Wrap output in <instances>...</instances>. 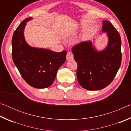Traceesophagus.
Returning a JSON list of instances; mask_svg holds the SVG:
<instances>
[{"mask_svg":"<svg viewBox=\"0 0 131 131\" xmlns=\"http://www.w3.org/2000/svg\"><path fill=\"white\" fill-rule=\"evenodd\" d=\"M73 59H74L73 54L72 52H68L67 53V55H66V59H67L68 61H72Z\"/></svg>","mask_w":131,"mask_h":131,"instance_id":"34e87169","label":"esophagus"}]
</instances>
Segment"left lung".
<instances>
[{"label": "left lung", "instance_id": "obj_1", "mask_svg": "<svg viewBox=\"0 0 131 131\" xmlns=\"http://www.w3.org/2000/svg\"><path fill=\"white\" fill-rule=\"evenodd\" d=\"M102 31L106 33L108 44L97 51L91 41H84L74 46L72 51L77 63V78L86 90H99L112 83L121 63V37L109 21H103Z\"/></svg>", "mask_w": 131, "mask_h": 131}]
</instances>
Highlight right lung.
<instances>
[{
  "label": "right lung",
  "mask_w": 131,
  "mask_h": 131,
  "mask_svg": "<svg viewBox=\"0 0 131 131\" xmlns=\"http://www.w3.org/2000/svg\"><path fill=\"white\" fill-rule=\"evenodd\" d=\"M31 19V17L24 19L14 32L12 57L15 66L26 83L31 87L41 89L52 85L58 70L66 61L67 52H57L29 45L24 32L26 23Z\"/></svg>",
  "instance_id": "obj_1"
}]
</instances>
